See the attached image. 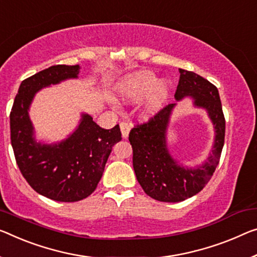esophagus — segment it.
I'll use <instances>...</instances> for the list:
<instances>
[{"label":"esophagus","instance_id":"obj_1","mask_svg":"<svg viewBox=\"0 0 257 257\" xmlns=\"http://www.w3.org/2000/svg\"><path fill=\"white\" fill-rule=\"evenodd\" d=\"M130 130H131V124L126 123V121H121L120 123V131H121V136H123L124 139L128 137Z\"/></svg>","mask_w":257,"mask_h":257}]
</instances>
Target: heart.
<instances>
[{
    "label": "heart",
    "mask_w": 257,
    "mask_h": 257,
    "mask_svg": "<svg viewBox=\"0 0 257 257\" xmlns=\"http://www.w3.org/2000/svg\"><path fill=\"white\" fill-rule=\"evenodd\" d=\"M118 94L127 100H138L145 97L142 102V113L146 117L154 116L167 103L170 86L168 81H156V76L148 71L126 77L118 86Z\"/></svg>",
    "instance_id": "obj_1"
}]
</instances>
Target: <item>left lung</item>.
<instances>
[{
  "mask_svg": "<svg viewBox=\"0 0 257 257\" xmlns=\"http://www.w3.org/2000/svg\"><path fill=\"white\" fill-rule=\"evenodd\" d=\"M175 97L191 96L193 104L206 110L215 130L211 154L196 168L179 164L170 155L167 130L176 103L168 104L147 123L138 124L128 134L133 149V169L145 193L162 202H180L201 192L214 175L224 146L225 118L218 89L207 79L180 69Z\"/></svg>",
  "mask_w": 257,
  "mask_h": 257,
  "instance_id": "1",
  "label": "left lung"
}]
</instances>
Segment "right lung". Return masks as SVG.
I'll return each instance as SVG.
<instances>
[{
	"label": "right lung",
	"instance_id": "obj_1",
	"mask_svg": "<svg viewBox=\"0 0 257 257\" xmlns=\"http://www.w3.org/2000/svg\"><path fill=\"white\" fill-rule=\"evenodd\" d=\"M79 65H54L25 79L10 112L11 145L24 178L39 194L60 202L84 200L95 191L113 145L121 140L119 125L98 126L87 113L72 134L58 144L37 142L29 109L43 87L77 78Z\"/></svg>",
	"mask_w": 257,
	"mask_h": 257
}]
</instances>
